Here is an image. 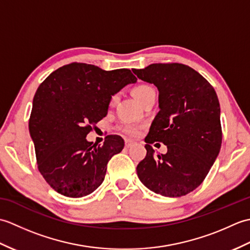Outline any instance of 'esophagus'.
<instances>
[{
	"mask_svg": "<svg viewBox=\"0 0 250 250\" xmlns=\"http://www.w3.org/2000/svg\"><path fill=\"white\" fill-rule=\"evenodd\" d=\"M134 144V142L133 141H131V140H125V147L126 148H130L132 145Z\"/></svg>",
	"mask_w": 250,
	"mask_h": 250,
	"instance_id": "obj_1",
	"label": "esophagus"
}]
</instances>
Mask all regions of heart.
I'll list each match as a JSON object with an SVG mask.
<instances>
[{
  "instance_id": "obj_1",
  "label": "heart",
  "mask_w": 250,
  "mask_h": 250,
  "mask_svg": "<svg viewBox=\"0 0 250 250\" xmlns=\"http://www.w3.org/2000/svg\"><path fill=\"white\" fill-rule=\"evenodd\" d=\"M152 89L153 88L151 86H148V84H140V86H137L133 89V95L135 97V99L141 103L142 100L144 99L147 95V93ZM114 101H115V98L111 99V102H114ZM119 130L122 132V133L130 135V136H135L137 133H139V128H137L136 125H131V124H125V125H120Z\"/></svg>"
}]
</instances>
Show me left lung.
Masks as SVG:
<instances>
[{"label":"left lung","mask_w":250,"mask_h":250,"mask_svg":"<svg viewBox=\"0 0 250 250\" xmlns=\"http://www.w3.org/2000/svg\"><path fill=\"white\" fill-rule=\"evenodd\" d=\"M133 73L157 87L160 109L145 139L147 155L136 167L137 176L155 193L188 194L202 184L220 151V105L215 90L180 63H155ZM155 141L167 145L166 155L154 157Z\"/></svg>","instance_id":"left-lung-1"}]
</instances>
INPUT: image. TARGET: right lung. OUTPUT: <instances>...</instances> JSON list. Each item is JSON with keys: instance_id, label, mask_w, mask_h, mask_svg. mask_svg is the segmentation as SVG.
Returning a JSON list of instances; mask_svg holds the SVG:
<instances>
[{"instance_id": "1", "label": "right lung", "mask_w": 250, "mask_h": 250, "mask_svg": "<svg viewBox=\"0 0 250 250\" xmlns=\"http://www.w3.org/2000/svg\"><path fill=\"white\" fill-rule=\"evenodd\" d=\"M136 81L128 68L104 71L71 63L37 88L29 131L40 172L58 193L82 198L103 183L108 161L124 149L125 142L108 135L97 146L86 137L91 125L107 115L111 97Z\"/></svg>"}]
</instances>
